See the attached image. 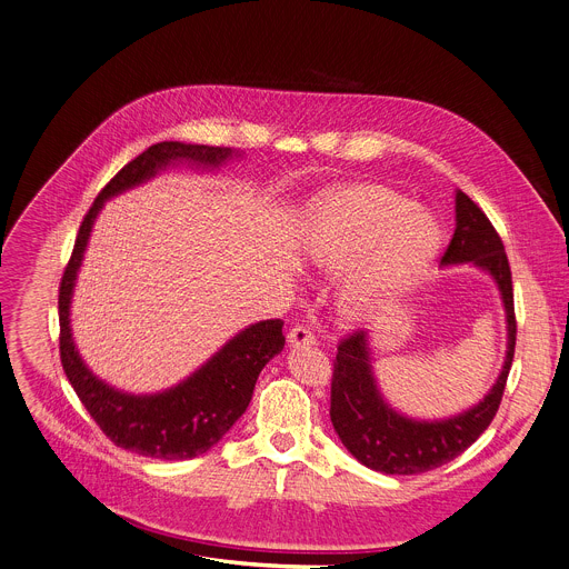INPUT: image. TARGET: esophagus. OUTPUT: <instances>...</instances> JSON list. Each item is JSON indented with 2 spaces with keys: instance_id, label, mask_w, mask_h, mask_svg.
<instances>
[{
  "instance_id": "1",
  "label": "esophagus",
  "mask_w": 569,
  "mask_h": 569,
  "mask_svg": "<svg viewBox=\"0 0 569 569\" xmlns=\"http://www.w3.org/2000/svg\"><path fill=\"white\" fill-rule=\"evenodd\" d=\"M288 345L290 347H306L315 345V333L308 327H295L288 331Z\"/></svg>"
}]
</instances>
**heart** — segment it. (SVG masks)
I'll list each match as a JSON object with an SVG mask.
<instances>
[{
  "label": "heart",
  "mask_w": 569,
  "mask_h": 569,
  "mask_svg": "<svg viewBox=\"0 0 569 569\" xmlns=\"http://www.w3.org/2000/svg\"><path fill=\"white\" fill-rule=\"evenodd\" d=\"M439 250V224L382 187H353L321 200L303 240L310 266L347 279L340 308L351 319L378 315L408 290Z\"/></svg>",
  "instance_id": "1"
}]
</instances>
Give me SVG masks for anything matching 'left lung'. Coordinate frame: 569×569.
I'll use <instances>...</instances> for the list:
<instances>
[{"mask_svg": "<svg viewBox=\"0 0 569 569\" xmlns=\"http://www.w3.org/2000/svg\"><path fill=\"white\" fill-rule=\"evenodd\" d=\"M489 274L505 306L507 356L493 387L472 408L448 419H412L385 400L371 365L369 331H356L338 347L331 382V421L345 448L367 468L385 475H419L439 468L472 446L491 426L516 351L513 283L505 246L486 213L455 191V233L441 266H461Z\"/></svg>", "mask_w": 569, "mask_h": 569, "instance_id": "left-lung-1", "label": "left lung"}]
</instances>
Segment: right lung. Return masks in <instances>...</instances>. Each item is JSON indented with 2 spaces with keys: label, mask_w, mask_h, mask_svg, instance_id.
I'll list each match as a JSON object with an SVG mask.
<instances>
[{
  "label": "right lung",
  "mask_w": 569,
  "mask_h": 569,
  "mask_svg": "<svg viewBox=\"0 0 569 569\" xmlns=\"http://www.w3.org/2000/svg\"><path fill=\"white\" fill-rule=\"evenodd\" d=\"M238 150L182 141H159L126 164L97 196L80 224L71 259L64 268L58 295L60 360L62 369L86 405L90 417L114 446L152 459H193L213 448L229 428L246 415L263 367L281 353L283 321L263 319L250 323L224 342L200 369L171 389L157 393H128L97 378L80 358L71 336V297L83 266L90 233L106 200L134 189L173 164L213 171Z\"/></svg>",
  "instance_id": "add662e5"
}]
</instances>
